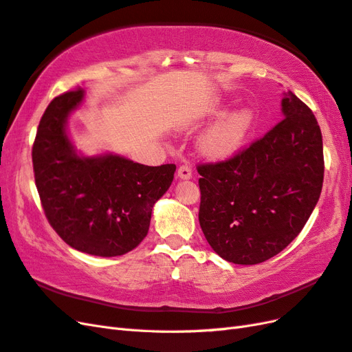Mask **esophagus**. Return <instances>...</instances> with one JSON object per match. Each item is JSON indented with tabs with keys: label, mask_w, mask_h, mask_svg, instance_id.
<instances>
[{
	"label": "esophagus",
	"mask_w": 352,
	"mask_h": 352,
	"mask_svg": "<svg viewBox=\"0 0 352 352\" xmlns=\"http://www.w3.org/2000/svg\"><path fill=\"white\" fill-rule=\"evenodd\" d=\"M177 176H179L180 179H191V177H192V170H191V167H189L188 164L180 166V167L177 168Z\"/></svg>",
	"instance_id": "1"
}]
</instances>
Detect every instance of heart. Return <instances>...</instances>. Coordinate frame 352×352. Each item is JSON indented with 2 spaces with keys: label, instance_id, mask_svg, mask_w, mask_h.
<instances>
[{
  "label": "heart",
  "instance_id": "heart-1",
  "mask_svg": "<svg viewBox=\"0 0 352 352\" xmlns=\"http://www.w3.org/2000/svg\"><path fill=\"white\" fill-rule=\"evenodd\" d=\"M254 124V112L240 108L222 117L201 139V149L212 158H230L243 148Z\"/></svg>",
  "mask_w": 352,
  "mask_h": 352
}]
</instances>
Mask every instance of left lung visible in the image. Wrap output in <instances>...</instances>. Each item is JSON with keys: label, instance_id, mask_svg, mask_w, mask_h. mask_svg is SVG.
I'll return each mask as SVG.
<instances>
[{"label": "left lung", "instance_id": "1", "mask_svg": "<svg viewBox=\"0 0 352 352\" xmlns=\"http://www.w3.org/2000/svg\"><path fill=\"white\" fill-rule=\"evenodd\" d=\"M284 118L235 155L199 163L198 221L228 262L271 259L296 239L318 201L324 157L312 111L289 91Z\"/></svg>", "mask_w": 352, "mask_h": 352}]
</instances>
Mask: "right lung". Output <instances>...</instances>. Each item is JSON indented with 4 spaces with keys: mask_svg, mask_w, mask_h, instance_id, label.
<instances>
[{
    "mask_svg": "<svg viewBox=\"0 0 352 352\" xmlns=\"http://www.w3.org/2000/svg\"><path fill=\"white\" fill-rule=\"evenodd\" d=\"M82 98L81 89L62 93L43 113L32 146L35 185L47 221L66 244L102 258L121 256L146 236L153 207L172 185L176 166L78 157L66 118Z\"/></svg>",
    "mask_w": 352,
    "mask_h": 352,
    "instance_id": "obj_1",
    "label": "right lung"
}]
</instances>
